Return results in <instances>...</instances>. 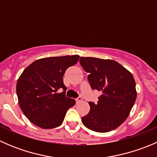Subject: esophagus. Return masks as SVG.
<instances>
[{"label": "esophagus", "instance_id": "obj_1", "mask_svg": "<svg viewBox=\"0 0 157 157\" xmlns=\"http://www.w3.org/2000/svg\"><path fill=\"white\" fill-rule=\"evenodd\" d=\"M80 101H82V97H81V96H79V97H77V99H76V102H77V103L80 102Z\"/></svg>", "mask_w": 157, "mask_h": 157}]
</instances>
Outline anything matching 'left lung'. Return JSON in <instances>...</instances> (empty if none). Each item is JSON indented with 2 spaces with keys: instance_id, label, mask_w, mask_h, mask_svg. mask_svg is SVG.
Returning <instances> with one entry per match:
<instances>
[{
  "instance_id": "8db88e82",
  "label": "left lung",
  "mask_w": 157,
  "mask_h": 157,
  "mask_svg": "<svg viewBox=\"0 0 157 157\" xmlns=\"http://www.w3.org/2000/svg\"><path fill=\"white\" fill-rule=\"evenodd\" d=\"M80 63L89 74L91 88L102 93L97 103L89 102L90 111L82 117V123L96 132L115 129L128 118L135 102L137 93L132 74L113 60L81 57Z\"/></svg>"
}]
</instances>
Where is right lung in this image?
<instances>
[{"label": "right lung", "mask_w": 157, "mask_h": 157, "mask_svg": "<svg viewBox=\"0 0 157 157\" xmlns=\"http://www.w3.org/2000/svg\"><path fill=\"white\" fill-rule=\"evenodd\" d=\"M79 55L49 57L35 61L23 71L17 83L19 105L26 118L44 129L61 125L75 100L67 97L63 82L66 70L78 61ZM61 89L63 91L58 93Z\"/></svg>", "instance_id": "right-lung-1"}]
</instances>
